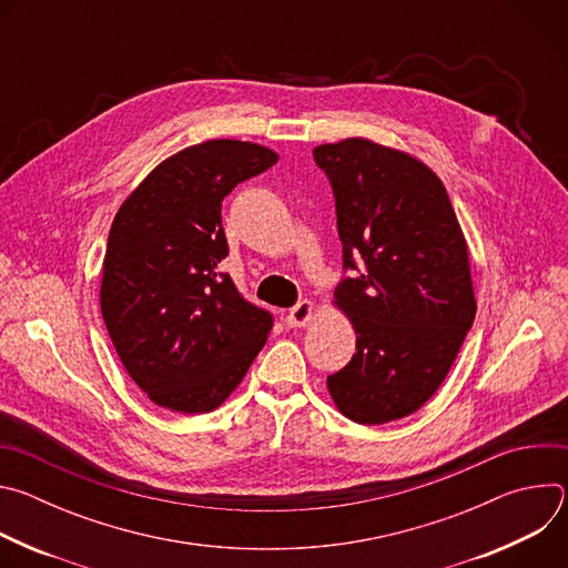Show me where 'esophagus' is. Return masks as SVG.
<instances>
[{
  "mask_svg": "<svg viewBox=\"0 0 568 568\" xmlns=\"http://www.w3.org/2000/svg\"><path fill=\"white\" fill-rule=\"evenodd\" d=\"M312 310L314 305L310 301H298L294 307H290V312L285 314V323L290 328H301L312 318Z\"/></svg>",
  "mask_w": 568,
  "mask_h": 568,
  "instance_id": "34e87169",
  "label": "esophagus"
}]
</instances>
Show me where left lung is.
Here are the masks:
<instances>
[{
    "label": "left lung",
    "mask_w": 568,
    "mask_h": 568,
    "mask_svg": "<svg viewBox=\"0 0 568 568\" xmlns=\"http://www.w3.org/2000/svg\"><path fill=\"white\" fill-rule=\"evenodd\" d=\"M337 211V305L357 335L328 375L344 416L384 425L418 412L449 373L476 301L467 245L443 182L418 159L366 139L312 150Z\"/></svg>",
    "instance_id": "8db88e82"
}]
</instances>
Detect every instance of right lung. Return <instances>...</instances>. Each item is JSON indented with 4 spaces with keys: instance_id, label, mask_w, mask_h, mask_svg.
Wrapping results in <instances>:
<instances>
[{
    "instance_id": "right-lung-1",
    "label": "right lung",
    "mask_w": 568,
    "mask_h": 568,
    "mask_svg": "<svg viewBox=\"0 0 568 568\" xmlns=\"http://www.w3.org/2000/svg\"><path fill=\"white\" fill-rule=\"evenodd\" d=\"M276 159L250 141L191 145L159 164L112 222L101 312L125 371L159 407L217 409L267 342L274 314L217 265L229 256L222 200Z\"/></svg>"
}]
</instances>
